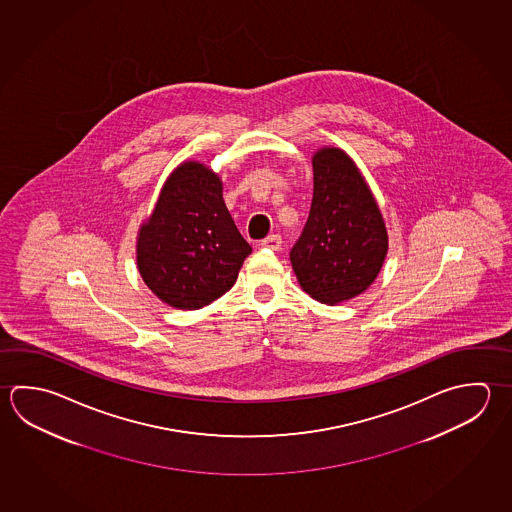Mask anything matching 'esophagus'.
I'll use <instances>...</instances> for the list:
<instances>
[{
  "label": "esophagus",
  "instance_id": "34e87169",
  "mask_svg": "<svg viewBox=\"0 0 512 512\" xmlns=\"http://www.w3.org/2000/svg\"><path fill=\"white\" fill-rule=\"evenodd\" d=\"M261 245L274 249V251H279L281 249V236L279 234H270L265 240H261Z\"/></svg>",
  "mask_w": 512,
  "mask_h": 512
}]
</instances>
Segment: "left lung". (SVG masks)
<instances>
[{
    "label": "left lung",
    "instance_id": "obj_1",
    "mask_svg": "<svg viewBox=\"0 0 512 512\" xmlns=\"http://www.w3.org/2000/svg\"><path fill=\"white\" fill-rule=\"evenodd\" d=\"M314 196L307 225L290 251L301 289L325 305L363 294L388 254V229L372 189L343 149L312 157Z\"/></svg>",
    "mask_w": 512,
    "mask_h": 512
}]
</instances>
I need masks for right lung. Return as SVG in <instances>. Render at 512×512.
<instances>
[{
    "instance_id": "right-lung-1",
    "label": "right lung",
    "mask_w": 512,
    "mask_h": 512,
    "mask_svg": "<svg viewBox=\"0 0 512 512\" xmlns=\"http://www.w3.org/2000/svg\"><path fill=\"white\" fill-rule=\"evenodd\" d=\"M222 178L198 160L171 171L137 233V269L162 303L198 310L231 290L252 252L223 202Z\"/></svg>"
}]
</instances>
